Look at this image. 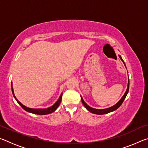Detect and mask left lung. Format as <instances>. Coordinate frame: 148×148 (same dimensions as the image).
Returning a JSON list of instances; mask_svg holds the SVG:
<instances>
[{"label": "left lung", "mask_w": 148, "mask_h": 148, "mask_svg": "<svg viewBox=\"0 0 148 148\" xmlns=\"http://www.w3.org/2000/svg\"><path fill=\"white\" fill-rule=\"evenodd\" d=\"M119 58L121 59V61H122L123 62V63L125 64L123 60L122 59L121 57L119 55ZM129 89V79H128V85H127V91H126V92H125V94H124L123 96L122 97V98H121V99H120V101H119L118 102H117V104H115L114 106H112V107H110V108H106V109H101V110H99V109L92 108H91V107H90L89 106H88V105H87V104L86 103V102H84V101L83 100V99H82V96H81L82 102V103H83V104H84V106H85V108H86L87 110H88V111H89L90 112H91V113L95 114H98V115L106 114H108V113H110V112H113V111H115V110H117L120 106H121L124 100H125V97H126V96H127V93H128Z\"/></svg>", "instance_id": "1"}]
</instances>
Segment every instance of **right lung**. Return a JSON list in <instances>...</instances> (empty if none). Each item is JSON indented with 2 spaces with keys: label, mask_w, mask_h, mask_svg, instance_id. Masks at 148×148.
<instances>
[{
  "label": "right lung",
  "mask_w": 148,
  "mask_h": 148,
  "mask_svg": "<svg viewBox=\"0 0 148 148\" xmlns=\"http://www.w3.org/2000/svg\"><path fill=\"white\" fill-rule=\"evenodd\" d=\"M12 93H13V95H14L15 99L16 100V101L18 102V104L20 105V106H21L22 108L25 110V111H27V112H30V113L34 114H38V115H46V114H51V113H52V112H53L54 111H56L57 108L59 107L60 103H61V99H62V93H61V95H60L59 99L57 100L56 103H55L53 105V106H51V107L47 108H44V109H42V108L34 109V108H31L26 107L25 106H24L23 104H22L21 102H20L18 101V100L16 99V97L14 95V89H13V87H12Z\"/></svg>",
  "instance_id": "add662e5"
}]
</instances>
